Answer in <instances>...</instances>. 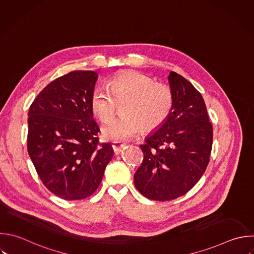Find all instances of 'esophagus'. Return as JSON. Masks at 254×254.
<instances>
[{
	"instance_id": "1",
	"label": "esophagus",
	"mask_w": 254,
	"mask_h": 254,
	"mask_svg": "<svg viewBox=\"0 0 254 254\" xmlns=\"http://www.w3.org/2000/svg\"><path fill=\"white\" fill-rule=\"evenodd\" d=\"M125 146H126V144L121 143V142H114L112 144V148H113V151H114L115 154H119L123 150V148Z\"/></svg>"
}]
</instances>
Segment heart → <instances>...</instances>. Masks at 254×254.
Instances as JSON below:
<instances>
[{
    "label": "heart",
    "mask_w": 254,
    "mask_h": 254,
    "mask_svg": "<svg viewBox=\"0 0 254 254\" xmlns=\"http://www.w3.org/2000/svg\"><path fill=\"white\" fill-rule=\"evenodd\" d=\"M122 114L105 123L101 129L104 139L112 142L128 141L143 128L153 131L169 117L173 107L171 88L138 71H127L112 77L105 86L96 87L91 95L90 107L96 118L106 121L123 103Z\"/></svg>",
    "instance_id": "obj_1"
}]
</instances>
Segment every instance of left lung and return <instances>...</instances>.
I'll return each instance as SVG.
<instances>
[{"instance_id": "1", "label": "left lung", "mask_w": 254, "mask_h": 254, "mask_svg": "<svg viewBox=\"0 0 254 254\" xmlns=\"http://www.w3.org/2000/svg\"><path fill=\"white\" fill-rule=\"evenodd\" d=\"M168 80L171 113L140 145L144 159L134 175L143 195L163 201L184 195L198 182L212 146V126L201 94L177 72L171 71Z\"/></svg>"}]
</instances>
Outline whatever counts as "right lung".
<instances>
[{"label":"right lung","mask_w":254,"mask_h":254,"mask_svg":"<svg viewBox=\"0 0 254 254\" xmlns=\"http://www.w3.org/2000/svg\"><path fill=\"white\" fill-rule=\"evenodd\" d=\"M98 74L77 70L48 84L30 107L28 152L44 185L67 199L90 196L113 157L98 145L90 99Z\"/></svg>","instance_id":"obj_1"}]
</instances>
